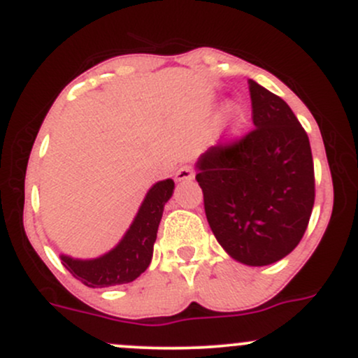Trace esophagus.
<instances>
[{
  "label": "esophagus",
  "instance_id": "34e87169",
  "mask_svg": "<svg viewBox=\"0 0 358 358\" xmlns=\"http://www.w3.org/2000/svg\"><path fill=\"white\" fill-rule=\"evenodd\" d=\"M193 176H195V170H193V166L183 165L182 168H178L175 178L178 180V182H188V180H193Z\"/></svg>",
  "mask_w": 358,
  "mask_h": 358
}]
</instances>
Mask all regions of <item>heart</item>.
Returning <instances> with one entry per match:
<instances>
[{
	"mask_svg": "<svg viewBox=\"0 0 358 358\" xmlns=\"http://www.w3.org/2000/svg\"><path fill=\"white\" fill-rule=\"evenodd\" d=\"M249 121V108L244 102H236L231 106L227 114V121H225V131H227L229 136H236L239 134L244 126Z\"/></svg>",
	"mask_w": 358,
	"mask_h": 358,
	"instance_id": "obj_1",
	"label": "heart"
}]
</instances>
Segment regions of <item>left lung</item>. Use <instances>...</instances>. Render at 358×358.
<instances>
[{"label":"left lung","mask_w":358,"mask_h":358,"mask_svg":"<svg viewBox=\"0 0 358 358\" xmlns=\"http://www.w3.org/2000/svg\"><path fill=\"white\" fill-rule=\"evenodd\" d=\"M254 129L208 148L196 182L213 236L232 259L268 266L305 236L315 203L310 139L289 106L249 79Z\"/></svg>","instance_id":"obj_1"}]
</instances>
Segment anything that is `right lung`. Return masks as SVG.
Masks as SVG:
<instances>
[{
	"label": "right lung",
	"mask_w": 358,
	"mask_h": 358,
	"mask_svg": "<svg viewBox=\"0 0 358 358\" xmlns=\"http://www.w3.org/2000/svg\"><path fill=\"white\" fill-rule=\"evenodd\" d=\"M173 188L175 182L171 178L155 183L146 193L124 237L104 256L96 259L60 256L62 264L89 287H108L134 281L150 266L163 208L173 195Z\"/></svg>",
	"instance_id": "obj_1"
}]
</instances>
